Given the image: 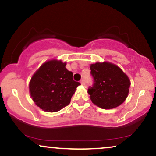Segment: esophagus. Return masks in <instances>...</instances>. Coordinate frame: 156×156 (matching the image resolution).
Segmentation results:
<instances>
[{
	"instance_id": "obj_1",
	"label": "esophagus",
	"mask_w": 156,
	"mask_h": 156,
	"mask_svg": "<svg viewBox=\"0 0 156 156\" xmlns=\"http://www.w3.org/2000/svg\"><path fill=\"white\" fill-rule=\"evenodd\" d=\"M80 83L82 84V85H85V80H84L83 79H82V80H80Z\"/></svg>"
}]
</instances>
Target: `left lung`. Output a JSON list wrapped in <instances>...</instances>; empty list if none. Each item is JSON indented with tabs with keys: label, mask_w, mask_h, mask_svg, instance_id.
I'll return each mask as SVG.
<instances>
[{
	"label": "left lung",
	"mask_w": 156,
	"mask_h": 156,
	"mask_svg": "<svg viewBox=\"0 0 156 156\" xmlns=\"http://www.w3.org/2000/svg\"><path fill=\"white\" fill-rule=\"evenodd\" d=\"M92 86L88 92L91 101L98 107L111 109L119 106L129 92L130 80L119 67L108 62L91 64Z\"/></svg>",
	"instance_id": "1"
}]
</instances>
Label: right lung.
Segmentation results:
<instances>
[{"label": "right lung", "instance_id": "1", "mask_svg": "<svg viewBox=\"0 0 156 156\" xmlns=\"http://www.w3.org/2000/svg\"><path fill=\"white\" fill-rule=\"evenodd\" d=\"M62 61L52 60L42 64L31 78L29 90L36 105L42 110L55 112L67 106L79 82Z\"/></svg>", "mask_w": 156, "mask_h": 156}]
</instances>
